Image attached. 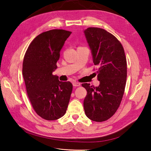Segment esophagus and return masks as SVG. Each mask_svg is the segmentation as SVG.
Wrapping results in <instances>:
<instances>
[{
    "label": "esophagus",
    "mask_w": 151,
    "mask_h": 151,
    "mask_svg": "<svg viewBox=\"0 0 151 151\" xmlns=\"http://www.w3.org/2000/svg\"><path fill=\"white\" fill-rule=\"evenodd\" d=\"M73 86L76 87V86H80L81 85V84H80V83H79V82L74 81L73 83Z\"/></svg>",
    "instance_id": "obj_1"
}]
</instances>
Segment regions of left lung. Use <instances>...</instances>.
<instances>
[{"instance_id": "left-lung-1", "label": "left lung", "mask_w": 151, "mask_h": 151, "mask_svg": "<svg viewBox=\"0 0 151 151\" xmlns=\"http://www.w3.org/2000/svg\"><path fill=\"white\" fill-rule=\"evenodd\" d=\"M91 50L100 84L81 85L87 91L83 106L89 119L103 122L112 117L123 96L127 78V62L121 42L103 29L89 27L84 31Z\"/></svg>"}]
</instances>
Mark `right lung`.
Returning a JSON list of instances; mask_svg holds the SVG:
<instances>
[{
	"instance_id": "add662e5",
	"label": "right lung",
	"mask_w": 151,
	"mask_h": 151,
	"mask_svg": "<svg viewBox=\"0 0 151 151\" xmlns=\"http://www.w3.org/2000/svg\"><path fill=\"white\" fill-rule=\"evenodd\" d=\"M71 33L63 29L44 32L33 39L24 56L22 74L27 96L36 113L48 121L64 116L70 101L72 84L60 81L52 73Z\"/></svg>"
}]
</instances>
